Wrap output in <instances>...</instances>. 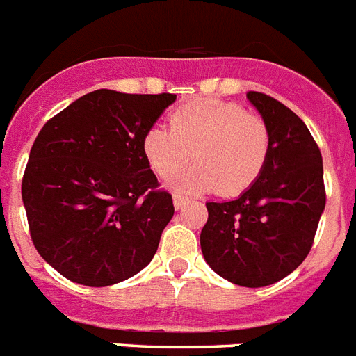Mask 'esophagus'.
Returning a JSON list of instances; mask_svg holds the SVG:
<instances>
[{"label":"esophagus","instance_id":"34e87169","mask_svg":"<svg viewBox=\"0 0 356 356\" xmlns=\"http://www.w3.org/2000/svg\"><path fill=\"white\" fill-rule=\"evenodd\" d=\"M189 198L187 196H181V195H175L172 196V204H175V209H181V207L186 206Z\"/></svg>","mask_w":356,"mask_h":356}]
</instances>
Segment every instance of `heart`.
<instances>
[{
	"label": "heart",
	"instance_id": "heart-1",
	"mask_svg": "<svg viewBox=\"0 0 356 356\" xmlns=\"http://www.w3.org/2000/svg\"><path fill=\"white\" fill-rule=\"evenodd\" d=\"M169 126L154 124L143 134L141 150L156 176L181 193L215 191L235 196L255 184L272 147L268 124L243 106L220 99H196L170 113Z\"/></svg>",
	"mask_w": 356,
	"mask_h": 356
}]
</instances>
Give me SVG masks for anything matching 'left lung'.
Wrapping results in <instances>:
<instances>
[{
	"mask_svg": "<svg viewBox=\"0 0 356 356\" xmlns=\"http://www.w3.org/2000/svg\"><path fill=\"white\" fill-rule=\"evenodd\" d=\"M246 99L268 124V161L237 198L207 202L200 246L220 277L259 289L286 277L309 255L325 189L322 154L307 124L264 93L248 92Z\"/></svg>",
	"mask_w": 356,
	"mask_h": 356,
	"instance_id": "1",
	"label": "left lung"
}]
</instances>
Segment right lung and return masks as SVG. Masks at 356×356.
Returning <instances> with one entry per match:
<instances>
[{
    "label": "right lung",
    "instance_id": "obj_1",
    "mask_svg": "<svg viewBox=\"0 0 356 356\" xmlns=\"http://www.w3.org/2000/svg\"><path fill=\"white\" fill-rule=\"evenodd\" d=\"M175 101L172 93L95 90L34 139L22 181L31 238L73 283L115 285L154 257L175 206L156 189L141 139Z\"/></svg>",
    "mask_w": 356,
    "mask_h": 356
}]
</instances>
